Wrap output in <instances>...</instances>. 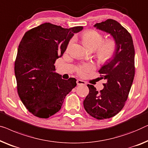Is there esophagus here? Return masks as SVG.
I'll return each instance as SVG.
<instances>
[{
  "label": "esophagus",
  "mask_w": 148,
  "mask_h": 148,
  "mask_svg": "<svg viewBox=\"0 0 148 148\" xmlns=\"http://www.w3.org/2000/svg\"><path fill=\"white\" fill-rule=\"evenodd\" d=\"M77 85H86V82L83 80H81V79H77Z\"/></svg>",
  "instance_id": "34e87169"
}]
</instances>
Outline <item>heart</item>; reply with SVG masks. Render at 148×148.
<instances>
[{"label":"heart","mask_w":148,"mask_h":148,"mask_svg":"<svg viewBox=\"0 0 148 148\" xmlns=\"http://www.w3.org/2000/svg\"><path fill=\"white\" fill-rule=\"evenodd\" d=\"M82 38L85 45L91 51L95 50V56L98 61L102 63L110 61L114 57L117 50V42L113 38L104 39L103 35L95 30H89L83 34ZM74 39L70 40L67 50L71 46ZM94 70V66L91 63H84L76 68L79 75L86 76L89 73Z\"/></svg>","instance_id":"heart-1"}]
</instances>
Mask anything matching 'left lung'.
I'll return each mask as SVG.
<instances>
[{"label":"left lung","instance_id":"obj_1","mask_svg":"<svg viewBox=\"0 0 148 148\" xmlns=\"http://www.w3.org/2000/svg\"><path fill=\"white\" fill-rule=\"evenodd\" d=\"M94 27L110 33L117 42L114 57L101 68L99 73L106 79L99 92L87 85L89 94L83 101L85 111L97 119L117 115L125 106L135 75V50L130 33L117 21L108 19Z\"/></svg>","mask_w":148,"mask_h":148}]
</instances>
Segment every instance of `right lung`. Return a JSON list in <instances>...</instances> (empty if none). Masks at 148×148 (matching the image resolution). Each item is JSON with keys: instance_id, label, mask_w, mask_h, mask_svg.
Segmentation results:
<instances>
[{"instance_id": "right-lung-1", "label": "right lung", "mask_w": 148, "mask_h": 148, "mask_svg": "<svg viewBox=\"0 0 148 148\" xmlns=\"http://www.w3.org/2000/svg\"><path fill=\"white\" fill-rule=\"evenodd\" d=\"M83 27L64 29L46 23L27 31L14 62L17 92L33 115L47 119L61 110L65 96L77 85L55 73L56 60L63 56L74 33Z\"/></svg>"}]
</instances>
